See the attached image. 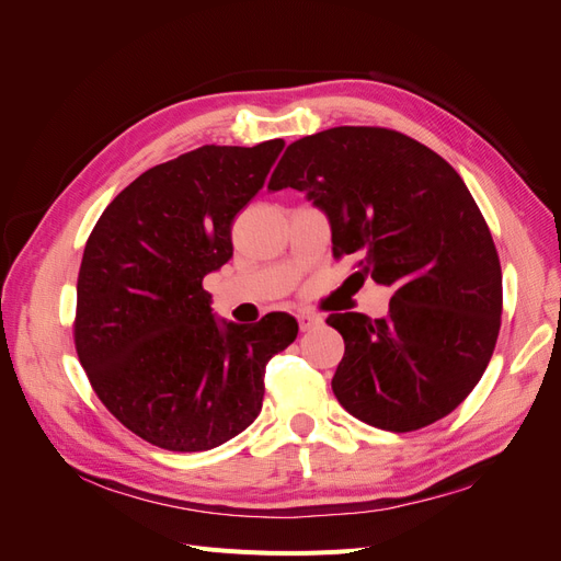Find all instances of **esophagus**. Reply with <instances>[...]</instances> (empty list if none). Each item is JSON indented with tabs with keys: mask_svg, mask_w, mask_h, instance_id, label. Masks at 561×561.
Segmentation results:
<instances>
[{
	"mask_svg": "<svg viewBox=\"0 0 561 561\" xmlns=\"http://www.w3.org/2000/svg\"><path fill=\"white\" fill-rule=\"evenodd\" d=\"M297 322H299V330L301 332H311L313 328L320 325L322 318L313 316V313H307V311H301V313H297Z\"/></svg>",
	"mask_w": 561,
	"mask_h": 561,
	"instance_id": "34e87169",
	"label": "esophagus"
}]
</instances>
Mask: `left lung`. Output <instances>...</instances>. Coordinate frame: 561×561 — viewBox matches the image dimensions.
I'll list each match as a JSON object with an SVG mask.
<instances>
[{"label":"left lung","mask_w":561,"mask_h":561,"mask_svg":"<svg viewBox=\"0 0 561 561\" xmlns=\"http://www.w3.org/2000/svg\"><path fill=\"white\" fill-rule=\"evenodd\" d=\"M307 192L353 276L393 287L386 318L332 313L344 336L332 390L369 426H431L478 386L494 353L503 280L491 231L454 168L390 128L336 126L285 149L268 190Z\"/></svg>","instance_id":"1"}]
</instances>
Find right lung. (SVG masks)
<instances>
[{
	"instance_id": "add662e5",
	"label": "right lung",
	"mask_w": 561,
	"mask_h": 561,
	"mask_svg": "<svg viewBox=\"0 0 561 561\" xmlns=\"http://www.w3.org/2000/svg\"><path fill=\"white\" fill-rule=\"evenodd\" d=\"M283 140L203 145L149 168L93 227L77 280L75 346L107 410L168 451H206L243 433L264 400L266 363L297 339L268 313L222 328L203 278L233 254L231 225Z\"/></svg>"
}]
</instances>
